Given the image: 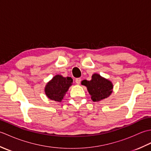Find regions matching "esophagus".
I'll list each match as a JSON object with an SVG mask.
<instances>
[{"label": "esophagus", "mask_w": 151, "mask_h": 151, "mask_svg": "<svg viewBox=\"0 0 151 151\" xmlns=\"http://www.w3.org/2000/svg\"><path fill=\"white\" fill-rule=\"evenodd\" d=\"M75 82H76V83L77 84H81V78H76V80H75Z\"/></svg>", "instance_id": "34e87169"}]
</instances>
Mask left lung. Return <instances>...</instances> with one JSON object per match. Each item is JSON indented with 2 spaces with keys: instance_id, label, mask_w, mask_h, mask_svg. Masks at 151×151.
<instances>
[{
  "instance_id": "left-lung-1",
  "label": "left lung",
  "mask_w": 151,
  "mask_h": 151,
  "mask_svg": "<svg viewBox=\"0 0 151 151\" xmlns=\"http://www.w3.org/2000/svg\"><path fill=\"white\" fill-rule=\"evenodd\" d=\"M82 85L87 87L89 93L91 95V100L94 102L100 101L108 97L112 93L114 88L111 82L102 77L97 73L92 75L90 81L86 80L83 81Z\"/></svg>"
}]
</instances>
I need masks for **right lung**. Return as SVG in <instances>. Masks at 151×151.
<instances>
[{"instance_id": "obj_1", "label": "right lung", "mask_w": 151, "mask_h": 151, "mask_svg": "<svg viewBox=\"0 0 151 151\" xmlns=\"http://www.w3.org/2000/svg\"><path fill=\"white\" fill-rule=\"evenodd\" d=\"M72 83L73 79L70 77H63L62 75H57L47 83L45 88V92L50 100L61 102Z\"/></svg>"}]
</instances>
